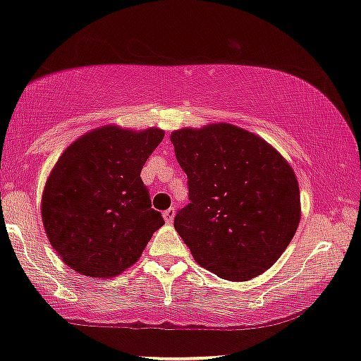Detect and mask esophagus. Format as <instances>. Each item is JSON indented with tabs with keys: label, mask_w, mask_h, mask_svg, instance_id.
I'll list each match as a JSON object with an SVG mask.
<instances>
[{
	"label": "esophagus",
	"mask_w": 361,
	"mask_h": 361,
	"mask_svg": "<svg viewBox=\"0 0 361 361\" xmlns=\"http://www.w3.org/2000/svg\"><path fill=\"white\" fill-rule=\"evenodd\" d=\"M173 216H176V209L173 207H169L167 211H164V219H166V222H169V224L173 221Z\"/></svg>",
	"instance_id": "34e87169"
}]
</instances>
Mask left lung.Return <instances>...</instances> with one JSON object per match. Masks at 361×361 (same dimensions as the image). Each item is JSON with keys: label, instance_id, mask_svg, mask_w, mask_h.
<instances>
[{"label": "left lung", "instance_id": "1", "mask_svg": "<svg viewBox=\"0 0 361 361\" xmlns=\"http://www.w3.org/2000/svg\"><path fill=\"white\" fill-rule=\"evenodd\" d=\"M171 142L189 188L173 228L195 262L233 281L264 273L300 224V188L289 164L268 142L229 123L182 128Z\"/></svg>", "mask_w": 361, "mask_h": 361}]
</instances>
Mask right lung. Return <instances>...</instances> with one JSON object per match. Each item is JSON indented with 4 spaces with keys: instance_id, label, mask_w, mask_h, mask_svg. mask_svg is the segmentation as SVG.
Returning <instances> with one entry per match:
<instances>
[{
    "instance_id": "right-lung-1",
    "label": "right lung",
    "mask_w": 361,
    "mask_h": 361,
    "mask_svg": "<svg viewBox=\"0 0 361 361\" xmlns=\"http://www.w3.org/2000/svg\"><path fill=\"white\" fill-rule=\"evenodd\" d=\"M164 139L160 128H97L61 154L42 199L43 226L65 264L114 278L139 259L160 226L140 172Z\"/></svg>"
}]
</instances>
